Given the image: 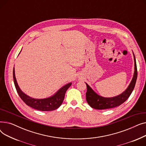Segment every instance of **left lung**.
<instances>
[{"label": "left lung", "mask_w": 146, "mask_h": 146, "mask_svg": "<svg viewBox=\"0 0 146 146\" xmlns=\"http://www.w3.org/2000/svg\"><path fill=\"white\" fill-rule=\"evenodd\" d=\"M134 73L133 78L131 83H129L127 89L121 94L112 97V98H105L98 95L93 90L88 84L86 83L87 86V92L86 93V99L88 104L94 109L96 110H105L113 108L115 107L118 106L123 104L129 98L130 95L134 88L137 78V69L135 56L134 54Z\"/></svg>", "instance_id": "left-lung-1"}]
</instances>
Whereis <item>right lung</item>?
<instances>
[{
    "label": "right lung",
    "instance_id": "right-lung-1",
    "mask_svg": "<svg viewBox=\"0 0 146 146\" xmlns=\"http://www.w3.org/2000/svg\"><path fill=\"white\" fill-rule=\"evenodd\" d=\"M13 78L15 88L22 100L28 106L35 110L41 111H50L57 109L63 102L66 92L72 85V83L67 84L60 88L54 95L51 97L44 99H35L27 95L21 90L15 78L14 68L13 70Z\"/></svg>",
    "mask_w": 146,
    "mask_h": 146
}]
</instances>
